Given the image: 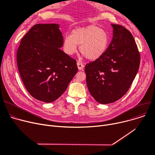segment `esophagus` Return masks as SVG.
<instances>
[{
	"mask_svg": "<svg viewBox=\"0 0 155 155\" xmlns=\"http://www.w3.org/2000/svg\"><path fill=\"white\" fill-rule=\"evenodd\" d=\"M77 67H78V68L79 70H82L84 67V65L82 62L78 61L77 62Z\"/></svg>",
	"mask_w": 155,
	"mask_h": 155,
	"instance_id": "34e87169",
	"label": "esophagus"
}]
</instances>
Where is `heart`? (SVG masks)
<instances>
[{"label": "heart", "instance_id": "1", "mask_svg": "<svg viewBox=\"0 0 155 155\" xmlns=\"http://www.w3.org/2000/svg\"><path fill=\"white\" fill-rule=\"evenodd\" d=\"M110 38L108 32L95 24L73 29L71 36L64 38L63 48L68 55H73L80 50L90 60H97L105 53L109 46Z\"/></svg>", "mask_w": 155, "mask_h": 155}]
</instances>
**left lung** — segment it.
I'll return each instance as SVG.
<instances>
[{"label":"left lung","mask_w":155,"mask_h":155,"mask_svg":"<svg viewBox=\"0 0 155 155\" xmlns=\"http://www.w3.org/2000/svg\"><path fill=\"white\" fill-rule=\"evenodd\" d=\"M111 26L113 37L107 51L85 67L88 91L102 104L114 102L126 94L140 63V54L132 34L122 26Z\"/></svg>","instance_id":"8db88e82"}]
</instances>
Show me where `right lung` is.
Returning a JSON list of instances; mask_svg holds the SVG:
<instances>
[{"label": "right lung", "mask_w": 155, "mask_h": 155, "mask_svg": "<svg viewBox=\"0 0 155 155\" xmlns=\"http://www.w3.org/2000/svg\"><path fill=\"white\" fill-rule=\"evenodd\" d=\"M57 24H38L21 41L17 64L26 88L36 99L52 102L64 92L78 72L76 60L63 52Z\"/></svg>", "instance_id": "add662e5"}]
</instances>
